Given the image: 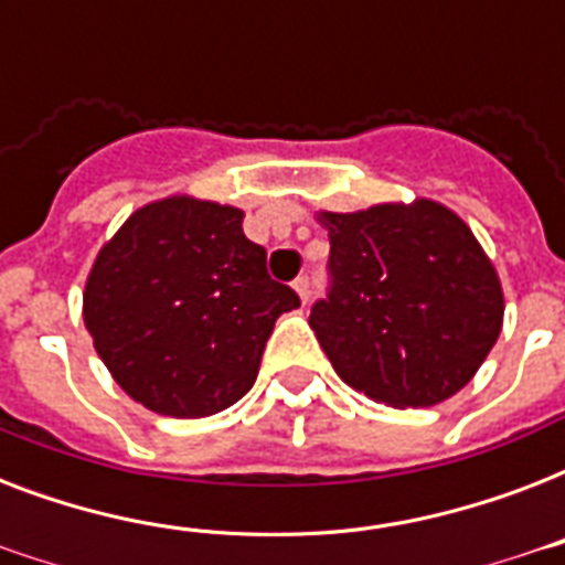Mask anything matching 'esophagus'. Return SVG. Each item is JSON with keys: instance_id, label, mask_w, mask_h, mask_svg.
Returning <instances> with one entry per match:
<instances>
[{"instance_id": "34e87169", "label": "esophagus", "mask_w": 565, "mask_h": 565, "mask_svg": "<svg viewBox=\"0 0 565 565\" xmlns=\"http://www.w3.org/2000/svg\"><path fill=\"white\" fill-rule=\"evenodd\" d=\"M292 290L299 292V299H301V301H308V296H310V281H308V275H299V278H296V281H292Z\"/></svg>"}]
</instances>
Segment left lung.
Here are the masks:
<instances>
[{
  "label": "left lung",
  "mask_w": 565,
  "mask_h": 565,
  "mask_svg": "<svg viewBox=\"0 0 565 565\" xmlns=\"http://www.w3.org/2000/svg\"><path fill=\"white\" fill-rule=\"evenodd\" d=\"M317 220L331 239V290L310 328L337 375L390 407L463 390L504 322L499 273L472 228L430 199Z\"/></svg>",
  "instance_id": "obj_1"
}]
</instances>
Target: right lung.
Returning <instances> with one entry per match:
<instances>
[{
    "mask_svg": "<svg viewBox=\"0 0 565 565\" xmlns=\"http://www.w3.org/2000/svg\"><path fill=\"white\" fill-rule=\"evenodd\" d=\"M299 296L269 278L243 211L170 195L137 207L99 248L84 326L122 390L175 419L211 416L255 384L275 319Z\"/></svg>",
    "mask_w": 565,
    "mask_h": 565,
    "instance_id": "1",
    "label": "right lung"
}]
</instances>
